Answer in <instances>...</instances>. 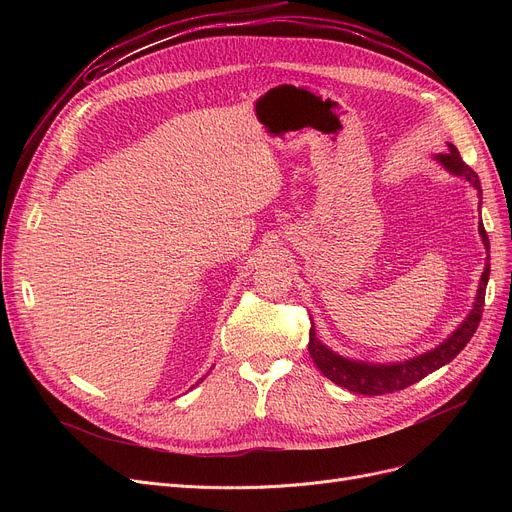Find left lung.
<instances>
[{
  "mask_svg": "<svg viewBox=\"0 0 512 512\" xmlns=\"http://www.w3.org/2000/svg\"><path fill=\"white\" fill-rule=\"evenodd\" d=\"M434 159L452 176H459V178L467 180L479 193V205H481L479 178L461 159L459 149L448 143V151L434 155ZM479 236H481L483 247H486V251H488V257H486V265H483V274L479 278L475 303H473V309L469 311V315L461 321V326L456 328L444 342L434 346L432 351L405 359V361L369 363V361L348 359V357H342L336 351H332V348H328L317 338L315 326L311 321L309 355H311L313 363L317 365V369L324 373L328 380H332L334 384H338L346 390L365 394V396H382V394H390L396 390H405V388L417 384L419 380H423L425 375L450 363L473 338V334L479 326L481 313H483V301H486V286L490 280V240H488L486 230H483V224H479Z\"/></svg>",
  "mask_w": 512,
  "mask_h": 512,
  "instance_id": "left-lung-1",
  "label": "left lung"
}]
</instances>
